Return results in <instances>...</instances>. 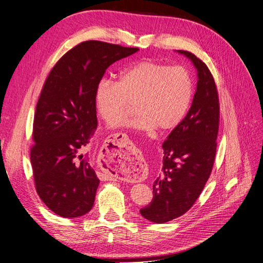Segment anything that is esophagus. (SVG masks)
<instances>
[{
    "instance_id": "obj_1",
    "label": "esophagus",
    "mask_w": 263,
    "mask_h": 263,
    "mask_svg": "<svg viewBox=\"0 0 263 263\" xmlns=\"http://www.w3.org/2000/svg\"><path fill=\"white\" fill-rule=\"evenodd\" d=\"M118 147H119V146H118Z\"/></svg>"
}]
</instances>
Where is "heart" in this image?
<instances>
[{"instance_id":"obj_1","label":"heart","mask_w":263,"mask_h":263,"mask_svg":"<svg viewBox=\"0 0 263 263\" xmlns=\"http://www.w3.org/2000/svg\"><path fill=\"white\" fill-rule=\"evenodd\" d=\"M194 93L193 77L184 66L142 60L124 69L117 82L103 79L95 87L100 117L114 125L135 103L137 115L127 126L138 132H169L186 116Z\"/></svg>"}]
</instances>
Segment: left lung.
<instances>
[{
	"instance_id": "1",
	"label": "left lung",
	"mask_w": 263,
	"mask_h": 263,
	"mask_svg": "<svg viewBox=\"0 0 263 263\" xmlns=\"http://www.w3.org/2000/svg\"><path fill=\"white\" fill-rule=\"evenodd\" d=\"M180 53L197 69V86L184 119L162 144V172L154 183V198L140 210L146 219L162 224L185 214L202 193L215 161L219 99L208 66L195 54Z\"/></svg>"
}]
</instances>
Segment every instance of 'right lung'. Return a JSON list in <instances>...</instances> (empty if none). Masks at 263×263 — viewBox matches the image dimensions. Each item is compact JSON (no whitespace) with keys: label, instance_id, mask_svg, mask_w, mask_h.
<instances>
[{"label":"right lung","instance_id":"right-lung-1","mask_svg":"<svg viewBox=\"0 0 263 263\" xmlns=\"http://www.w3.org/2000/svg\"><path fill=\"white\" fill-rule=\"evenodd\" d=\"M138 50L83 42L63 54L46 79L34 116L30 162L39 197L61 217L82 216L93 208L100 180L85 150L98 126L95 87L110 65Z\"/></svg>","mask_w":263,"mask_h":263}]
</instances>
